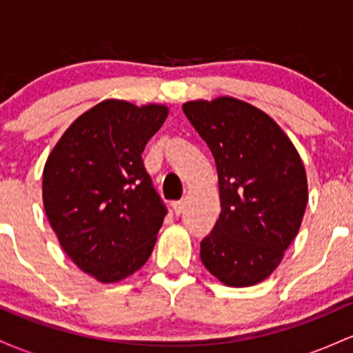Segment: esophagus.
Here are the masks:
<instances>
[{
    "label": "esophagus",
    "instance_id": "34e87169",
    "mask_svg": "<svg viewBox=\"0 0 353 353\" xmlns=\"http://www.w3.org/2000/svg\"><path fill=\"white\" fill-rule=\"evenodd\" d=\"M172 208H173V212H175V215H176V216H180L181 213H183V208H185L183 201H181V200L173 201V203H172Z\"/></svg>",
    "mask_w": 353,
    "mask_h": 353
}]
</instances>
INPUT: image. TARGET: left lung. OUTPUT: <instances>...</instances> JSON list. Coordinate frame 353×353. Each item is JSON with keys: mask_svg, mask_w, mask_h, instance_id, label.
Returning a JSON list of instances; mask_svg holds the SVG:
<instances>
[{"mask_svg": "<svg viewBox=\"0 0 353 353\" xmlns=\"http://www.w3.org/2000/svg\"><path fill=\"white\" fill-rule=\"evenodd\" d=\"M219 173L221 212L200 243L205 268L228 287H250L279 267L308 201L299 152L275 121L232 97L183 105Z\"/></svg>", "mask_w": 353, "mask_h": 353, "instance_id": "left-lung-1", "label": "left lung"}]
</instances>
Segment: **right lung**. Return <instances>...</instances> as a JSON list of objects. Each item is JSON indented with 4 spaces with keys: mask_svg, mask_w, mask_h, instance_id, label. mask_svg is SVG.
Wrapping results in <instances>:
<instances>
[{
    "mask_svg": "<svg viewBox=\"0 0 353 353\" xmlns=\"http://www.w3.org/2000/svg\"><path fill=\"white\" fill-rule=\"evenodd\" d=\"M168 117L165 105L105 100L78 117L43 170V205L59 245L101 283L140 270L166 208L143 153Z\"/></svg>",
    "mask_w": 353,
    "mask_h": 353,
    "instance_id": "1",
    "label": "right lung"
}]
</instances>
